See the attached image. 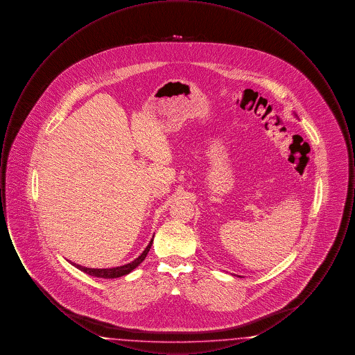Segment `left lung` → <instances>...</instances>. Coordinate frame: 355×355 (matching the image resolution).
Listing matches in <instances>:
<instances>
[{"mask_svg": "<svg viewBox=\"0 0 355 355\" xmlns=\"http://www.w3.org/2000/svg\"><path fill=\"white\" fill-rule=\"evenodd\" d=\"M294 116H295V117H298V116H297V114H295V113H294ZM236 277H238V275H236Z\"/></svg>", "mask_w": 355, "mask_h": 355, "instance_id": "left-lung-1", "label": "left lung"}]
</instances>
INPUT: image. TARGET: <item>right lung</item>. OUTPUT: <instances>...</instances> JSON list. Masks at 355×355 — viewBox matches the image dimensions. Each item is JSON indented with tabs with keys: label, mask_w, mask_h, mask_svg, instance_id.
I'll list each match as a JSON object with an SVG mask.
<instances>
[{
	"label": "right lung",
	"mask_w": 355,
	"mask_h": 355,
	"mask_svg": "<svg viewBox=\"0 0 355 355\" xmlns=\"http://www.w3.org/2000/svg\"><path fill=\"white\" fill-rule=\"evenodd\" d=\"M154 238V236H153ZM153 238L150 239V242L148 243V246L145 248V250L142 253L139 254L135 261L126 263V265H122V266H117V268H106V269H92V268H85L81 266L78 263H74V262H70L74 268H77L78 270L84 271L86 274L92 275V277H97V278H105V279H112V278H119V277H123L129 272L135 270V268L146 258V255L149 253L150 248H152Z\"/></svg>",
	"instance_id": "1"
}]
</instances>
